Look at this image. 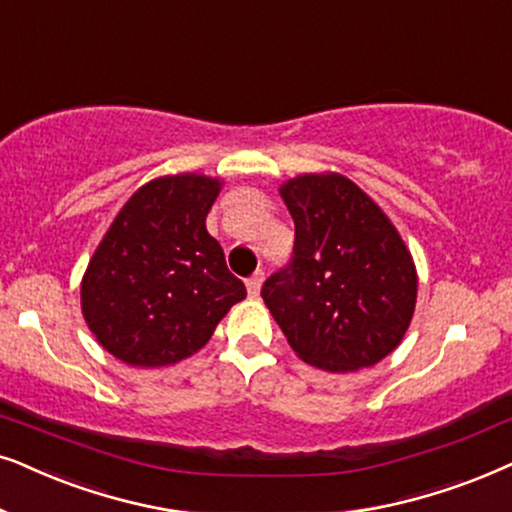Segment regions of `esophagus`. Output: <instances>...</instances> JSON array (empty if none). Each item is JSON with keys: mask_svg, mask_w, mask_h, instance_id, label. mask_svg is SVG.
Segmentation results:
<instances>
[{"mask_svg": "<svg viewBox=\"0 0 512 512\" xmlns=\"http://www.w3.org/2000/svg\"><path fill=\"white\" fill-rule=\"evenodd\" d=\"M261 284H263V270H256L254 275H251L247 280V291H249L251 298L258 296V291H261Z\"/></svg>", "mask_w": 512, "mask_h": 512, "instance_id": "1", "label": "esophagus"}]
</instances>
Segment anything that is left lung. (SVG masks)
<instances>
[{"label":"left lung","instance_id":"8db88e82","mask_svg":"<svg viewBox=\"0 0 512 512\" xmlns=\"http://www.w3.org/2000/svg\"><path fill=\"white\" fill-rule=\"evenodd\" d=\"M296 225L294 256L261 296L303 362L357 371L388 357L416 308V265L400 232L341 174L280 185Z\"/></svg>","mask_w":512,"mask_h":512}]
</instances>
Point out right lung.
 <instances>
[{
    "mask_svg": "<svg viewBox=\"0 0 512 512\" xmlns=\"http://www.w3.org/2000/svg\"><path fill=\"white\" fill-rule=\"evenodd\" d=\"M221 181L162 176L119 209L82 277V315L96 341L131 367H167L204 348L247 296L207 232Z\"/></svg>",
    "mask_w": 512,
    "mask_h": 512,
    "instance_id": "1",
    "label": "right lung"
}]
</instances>
